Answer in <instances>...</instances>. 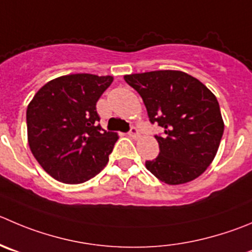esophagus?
<instances>
[{
    "instance_id": "esophagus-1",
    "label": "esophagus",
    "mask_w": 252,
    "mask_h": 252,
    "mask_svg": "<svg viewBox=\"0 0 252 252\" xmlns=\"http://www.w3.org/2000/svg\"><path fill=\"white\" fill-rule=\"evenodd\" d=\"M128 136L132 138H138V136H140V132H138V130L136 127H131L130 132H128Z\"/></svg>"
}]
</instances>
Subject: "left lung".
<instances>
[{
	"label": "left lung",
	"instance_id": "obj_1",
	"mask_svg": "<svg viewBox=\"0 0 252 252\" xmlns=\"http://www.w3.org/2000/svg\"><path fill=\"white\" fill-rule=\"evenodd\" d=\"M125 81L141 95L152 124L159 155L146 168L169 186L188 183L204 173L217 156L224 121L219 102L198 79L181 70L130 74Z\"/></svg>",
	"mask_w": 252,
	"mask_h": 252
}]
</instances>
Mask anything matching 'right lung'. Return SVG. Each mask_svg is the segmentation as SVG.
Here are the masks:
<instances>
[{
	"label": "right lung",
	"mask_w": 252,
	"mask_h": 252,
	"mask_svg": "<svg viewBox=\"0 0 252 252\" xmlns=\"http://www.w3.org/2000/svg\"><path fill=\"white\" fill-rule=\"evenodd\" d=\"M114 76L70 74L48 81L27 107L28 145L43 169L59 182L79 184L109 162L119 136L102 131L96 102Z\"/></svg>",
	"instance_id": "add662e5"
}]
</instances>
